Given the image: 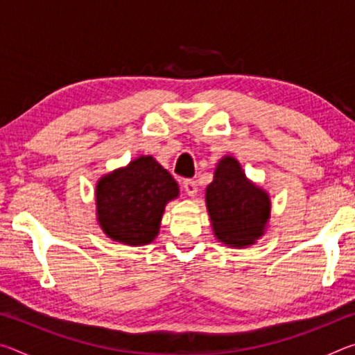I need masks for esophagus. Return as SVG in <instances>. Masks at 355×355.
I'll use <instances>...</instances> for the list:
<instances>
[{
    "label": "esophagus",
    "instance_id": "obj_1",
    "mask_svg": "<svg viewBox=\"0 0 355 355\" xmlns=\"http://www.w3.org/2000/svg\"><path fill=\"white\" fill-rule=\"evenodd\" d=\"M183 188L186 191V194H188L189 197H196L197 196V183L194 182V180L186 178L184 182H183Z\"/></svg>",
    "mask_w": 355,
    "mask_h": 355
}]
</instances>
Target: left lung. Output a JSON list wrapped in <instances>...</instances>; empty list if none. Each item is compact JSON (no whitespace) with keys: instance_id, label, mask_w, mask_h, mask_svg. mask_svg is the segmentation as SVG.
Returning a JSON list of instances; mask_svg holds the SVG:
<instances>
[{"instance_id":"1","label":"left lung","mask_w":355,"mask_h":355,"mask_svg":"<svg viewBox=\"0 0 355 355\" xmlns=\"http://www.w3.org/2000/svg\"><path fill=\"white\" fill-rule=\"evenodd\" d=\"M205 200L216 238L230 248L254 244L271 218L269 194L245 177L233 156H224L218 163Z\"/></svg>"}]
</instances>
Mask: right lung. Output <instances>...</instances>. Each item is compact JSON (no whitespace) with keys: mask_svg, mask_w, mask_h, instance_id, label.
Masks as SVG:
<instances>
[{"mask_svg":"<svg viewBox=\"0 0 355 355\" xmlns=\"http://www.w3.org/2000/svg\"><path fill=\"white\" fill-rule=\"evenodd\" d=\"M178 194L177 182L153 156H139L98 180V225L114 241L146 245L158 236L166 203Z\"/></svg>","mask_w":355,"mask_h":355,"instance_id":"obj_1","label":"right lung"}]
</instances>
